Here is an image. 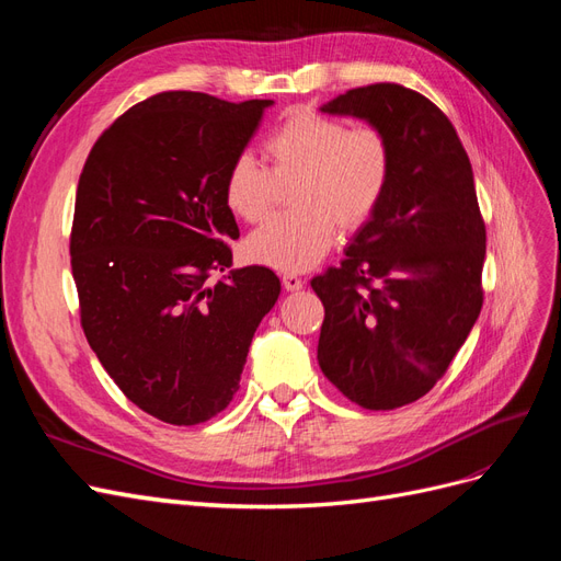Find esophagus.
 <instances>
[{"instance_id": "esophagus-1", "label": "esophagus", "mask_w": 561, "mask_h": 561, "mask_svg": "<svg viewBox=\"0 0 561 561\" xmlns=\"http://www.w3.org/2000/svg\"><path fill=\"white\" fill-rule=\"evenodd\" d=\"M283 287L287 293H297L304 287V280L297 274H283Z\"/></svg>"}]
</instances>
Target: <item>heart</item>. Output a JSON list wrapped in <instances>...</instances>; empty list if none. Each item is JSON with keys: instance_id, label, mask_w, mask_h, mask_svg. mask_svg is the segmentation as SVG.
I'll return each mask as SVG.
<instances>
[{"instance_id": "heart-1", "label": "heart", "mask_w": 561, "mask_h": 561, "mask_svg": "<svg viewBox=\"0 0 561 561\" xmlns=\"http://www.w3.org/2000/svg\"><path fill=\"white\" fill-rule=\"evenodd\" d=\"M268 168L250 154L225 173L227 208L260 222L278 190L295 182V213L276 215L245 241V257L285 274L316 266L332 250L336 227L358 231L386 196L393 175V147L375 126H353L313 110H295L264 140Z\"/></svg>"}]
</instances>
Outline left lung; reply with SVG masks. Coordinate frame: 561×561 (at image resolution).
Segmentation results:
<instances>
[{"mask_svg":"<svg viewBox=\"0 0 561 561\" xmlns=\"http://www.w3.org/2000/svg\"><path fill=\"white\" fill-rule=\"evenodd\" d=\"M320 110L379 128L393 175L342 266L311 280L325 307L318 365L351 402L396 410L443 379L482 311L472 165L445 112L400 83L351 89Z\"/></svg>","mask_w":561,"mask_h":561,"instance_id":"1","label":"left lung"}]
</instances>
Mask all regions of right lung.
I'll return each instance as SVG.
<instances>
[{"label": "right lung", "mask_w": 561, "mask_h": 561, "mask_svg": "<svg viewBox=\"0 0 561 561\" xmlns=\"http://www.w3.org/2000/svg\"><path fill=\"white\" fill-rule=\"evenodd\" d=\"M274 100L165 91L133 105L83 163L70 236L81 328L114 383L173 426L219 414L280 280L233 268L225 173Z\"/></svg>", "instance_id": "right-lung-1"}]
</instances>
